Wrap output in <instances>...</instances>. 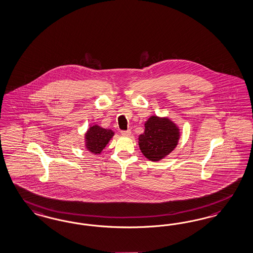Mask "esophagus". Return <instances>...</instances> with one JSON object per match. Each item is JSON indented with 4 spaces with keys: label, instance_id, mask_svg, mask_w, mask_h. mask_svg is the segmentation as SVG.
Returning <instances> with one entry per match:
<instances>
[{
    "label": "esophagus",
    "instance_id": "esophagus-1",
    "mask_svg": "<svg viewBox=\"0 0 253 253\" xmlns=\"http://www.w3.org/2000/svg\"><path fill=\"white\" fill-rule=\"evenodd\" d=\"M122 136H125V137H129L131 135V131L128 130V131H121Z\"/></svg>",
    "mask_w": 253,
    "mask_h": 253
}]
</instances>
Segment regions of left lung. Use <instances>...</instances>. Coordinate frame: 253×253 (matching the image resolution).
<instances>
[{
    "instance_id": "8db88e82",
    "label": "left lung",
    "mask_w": 253,
    "mask_h": 253,
    "mask_svg": "<svg viewBox=\"0 0 253 253\" xmlns=\"http://www.w3.org/2000/svg\"><path fill=\"white\" fill-rule=\"evenodd\" d=\"M180 138V129L168 117L152 115L145 122V130L138 136V145L143 155L151 162H159L176 148Z\"/></svg>"
}]
</instances>
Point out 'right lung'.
Masks as SVG:
<instances>
[{
    "label": "right lung",
    "mask_w": 253,
    "mask_h": 253,
    "mask_svg": "<svg viewBox=\"0 0 253 253\" xmlns=\"http://www.w3.org/2000/svg\"><path fill=\"white\" fill-rule=\"evenodd\" d=\"M115 132L111 129H105L98 124L88 127L85 132V148L94 155H99L112 139Z\"/></svg>",
    "instance_id": "1"
}]
</instances>
